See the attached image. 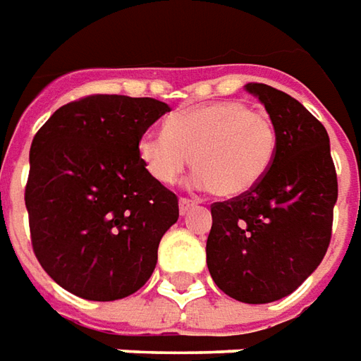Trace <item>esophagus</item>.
<instances>
[{"label": "esophagus", "instance_id": "obj_1", "mask_svg": "<svg viewBox=\"0 0 361 361\" xmlns=\"http://www.w3.org/2000/svg\"><path fill=\"white\" fill-rule=\"evenodd\" d=\"M196 204H198V202L192 200V198H186V196H180V198H178V210H180V214H186L190 208H195Z\"/></svg>", "mask_w": 361, "mask_h": 361}]
</instances>
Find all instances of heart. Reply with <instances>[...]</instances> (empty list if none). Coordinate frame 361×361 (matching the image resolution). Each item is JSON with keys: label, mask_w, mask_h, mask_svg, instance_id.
Segmentation results:
<instances>
[{"label": "heart", "mask_w": 361, "mask_h": 361, "mask_svg": "<svg viewBox=\"0 0 361 361\" xmlns=\"http://www.w3.org/2000/svg\"><path fill=\"white\" fill-rule=\"evenodd\" d=\"M273 119L243 102H208L180 109L165 131H145L139 159L159 183H175L192 161L196 183L218 198H238L259 185L277 155Z\"/></svg>", "instance_id": "obj_1"}]
</instances>
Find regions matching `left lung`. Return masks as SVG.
<instances>
[{"instance_id":"obj_1","label":"left lung","mask_w":361,"mask_h":361,"mask_svg":"<svg viewBox=\"0 0 361 361\" xmlns=\"http://www.w3.org/2000/svg\"><path fill=\"white\" fill-rule=\"evenodd\" d=\"M273 119L279 145L250 192L214 202L206 263L214 283L240 302L290 295L320 265L332 238L338 178L324 126L300 102L247 84Z\"/></svg>"}]
</instances>
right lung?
Instances as JSON below:
<instances>
[{
    "instance_id": "add662e5",
    "label": "right lung",
    "mask_w": 361,
    "mask_h": 361,
    "mask_svg": "<svg viewBox=\"0 0 361 361\" xmlns=\"http://www.w3.org/2000/svg\"><path fill=\"white\" fill-rule=\"evenodd\" d=\"M165 102L94 94L59 108L29 151L25 206L37 259L62 289L118 300L157 265L178 198L139 159L137 141Z\"/></svg>"
}]
</instances>
